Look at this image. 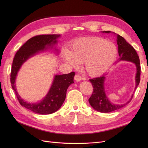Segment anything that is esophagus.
Masks as SVG:
<instances>
[{
  "label": "esophagus",
  "mask_w": 148,
  "mask_h": 148,
  "mask_svg": "<svg viewBox=\"0 0 148 148\" xmlns=\"http://www.w3.org/2000/svg\"><path fill=\"white\" fill-rule=\"evenodd\" d=\"M74 78H75V79L76 80V81H77V82H79V81H81V80H83V79H84V78H82L81 76H80L79 75H78V74H76L75 75V77H74Z\"/></svg>",
  "instance_id": "1"
}]
</instances>
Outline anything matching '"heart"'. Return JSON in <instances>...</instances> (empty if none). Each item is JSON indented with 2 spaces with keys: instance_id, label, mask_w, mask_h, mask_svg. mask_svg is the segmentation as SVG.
Returning a JSON list of instances; mask_svg holds the SVG:
<instances>
[{
  "instance_id": "obj_1",
  "label": "heart",
  "mask_w": 148,
  "mask_h": 148,
  "mask_svg": "<svg viewBox=\"0 0 148 148\" xmlns=\"http://www.w3.org/2000/svg\"><path fill=\"white\" fill-rule=\"evenodd\" d=\"M118 53L113 42L99 38L92 37L76 40L70 45V51H64L63 58L76 67L84 63L86 72L92 77L102 75L115 62Z\"/></svg>"
}]
</instances>
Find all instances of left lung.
<instances>
[{"label":"left lung","instance_id":"8db88e82","mask_svg":"<svg viewBox=\"0 0 148 148\" xmlns=\"http://www.w3.org/2000/svg\"><path fill=\"white\" fill-rule=\"evenodd\" d=\"M104 32L110 33V31H104ZM117 38L119 54L120 57L119 60H127L132 62L135 63L136 66L137 73L136 76L135 88V89H136L140 82L141 75V66L139 56H138V53L135 49L125 41V39L122 36H121L119 34H117ZM106 75H103L101 77L89 79L93 87V91L92 95L89 99V102L92 107V108L95 110L101 112L108 113L118 110L126 106L132 99L133 95H132L130 100L124 104L117 105L111 103L106 96L104 91V83Z\"/></svg>","mask_w":148,"mask_h":148}]
</instances>
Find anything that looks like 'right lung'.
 <instances>
[{
    "label": "right lung",
    "mask_w": 148,
    "mask_h": 148,
    "mask_svg": "<svg viewBox=\"0 0 148 148\" xmlns=\"http://www.w3.org/2000/svg\"><path fill=\"white\" fill-rule=\"evenodd\" d=\"M60 36V34L35 36L28 40L20 48L13 58L10 74L12 87L20 104L34 113L42 115L51 114L59 110L65 99L67 89L71 84L74 83L73 77L75 73L56 75L52 86L46 97L36 104H30L24 101L18 95L15 85L16 75L22 64L29 57L34 56L38 51H42L48 47H51L52 45L56 44L57 41L56 39Z\"/></svg>",
    "instance_id": "obj_1"
}]
</instances>
